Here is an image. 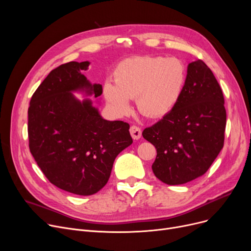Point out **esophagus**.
<instances>
[{"label":"esophagus","mask_w":251,"mask_h":251,"mask_svg":"<svg viewBox=\"0 0 251 251\" xmlns=\"http://www.w3.org/2000/svg\"><path fill=\"white\" fill-rule=\"evenodd\" d=\"M130 134L133 139L138 140L141 137V129L137 126H131L130 127Z\"/></svg>","instance_id":"esophagus-1"}]
</instances>
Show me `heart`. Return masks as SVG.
I'll return each instance as SVG.
<instances>
[{
    "instance_id": "heart-1",
    "label": "heart",
    "mask_w": 251,
    "mask_h": 251,
    "mask_svg": "<svg viewBox=\"0 0 251 251\" xmlns=\"http://www.w3.org/2000/svg\"><path fill=\"white\" fill-rule=\"evenodd\" d=\"M114 82L104 83L103 97L116 114H129L130 100L136 99L143 116L160 119L172 112L181 100L187 70L178 58L133 57L117 66Z\"/></svg>"
}]
</instances>
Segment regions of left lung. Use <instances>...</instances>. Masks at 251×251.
<instances>
[{
	"instance_id": "1",
	"label": "left lung",
	"mask_w": 251,
	"mask_h": 251,
	"mask_svg": "<svg viewBox=\"0 0 251 251\" xmlns=\"http://www.w3.org/2000/svg\"><path fill=\"white\" fill-rule=\"evenodd\" d=\"M222 89L204 62L187 67V82L175 109L143 130L156 157L151 169L169 185H180L202 176L224 147L226 110Z\"/></svg>"
}]
</instances>
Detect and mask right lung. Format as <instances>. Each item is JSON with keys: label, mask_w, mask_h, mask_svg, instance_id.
<instances>
[{"label": "right lung", "mask_w": 251, "mask_h": 251, "mask_svg": "<svg viewBox=\"0 0 251 251\" xmlns=\"http://www.w3.org/2000/svg\"><path fill=\"white\" fill-rule=\"evenodd\" d=\"M89 62H69L51 70L33 94L28 108L29 150L49 181L77 195H91L107 184L116 156L133 142L129 124L108 121L89 99L99 98L82 71Z\"/></svg>", "instance_id": "1"}]
</instances>
